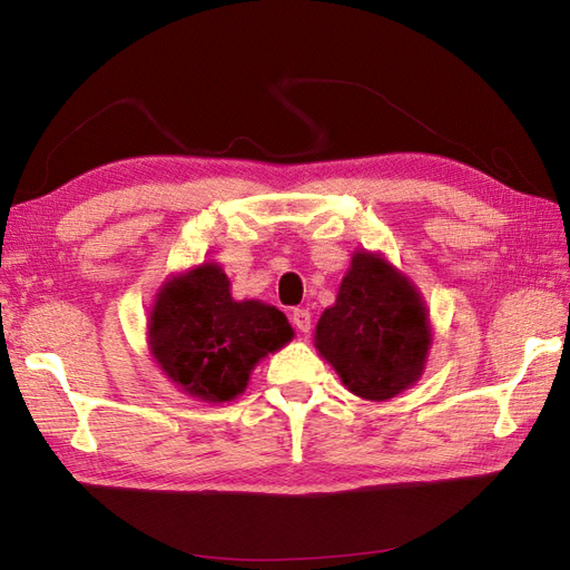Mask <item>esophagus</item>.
I'll return each instance as SVG.
<instances>
[{
	"label": "esophagus",
	"mask_w": 570,
	"mask_h": 570,
	"mask_svg": "<svg viewBox=\"0 0 570 570\" xmlns=\"http://www.w3.org/2000/svg\"><path fill=\"white\" fill-rule=\"evenodd\" d=\"M292 323L297 325L299 333H308L312 331V312H308V308H295V312H292Z\"/></svg>",
	"instance_id": "esophagus-1"
}]
</instances>
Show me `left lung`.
Wrapping results in <instances>:
<instances>
[{"label": "left lung", "instance_id": "1", "mask_svg": "<svg viewBox=\"0 0 570 570\" xmlns=\"http://www.w3.org/2000/svg\"><path fill=\"white\" fill-rule=\"evenodd\" d=\"M430 342L419 289L385 256L356 252L316 325V350L342 385L361 400H392L421 377Z\"/></svg>", "mask_w": 570, "mask_h": 570}]
</instances>
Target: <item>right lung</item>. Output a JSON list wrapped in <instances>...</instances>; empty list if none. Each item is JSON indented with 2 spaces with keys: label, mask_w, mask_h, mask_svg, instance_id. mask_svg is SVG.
<instances>
[{
  "label": "right lung",
  "mask_w": 570,
  "mask_h": 570,
  "mask_svg": "<svg viewBox=\"0 0 570 570\" xmlns=\"http://www.w3.org/2000/svg\"><path fill=\"white\" fill-rule=\"evenodd\" d=\"M292 337L295 331L275 306L235 302L218 264L170 278L149 314L154 361L183 392L212 404L243 394L258 361Z\"/></svg>",
  "instance_id": "1"
}]
</instances>
